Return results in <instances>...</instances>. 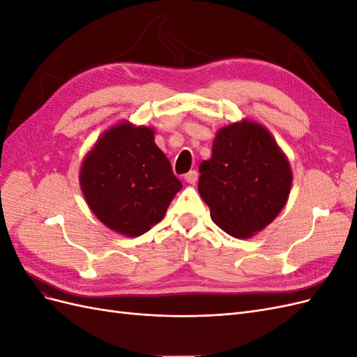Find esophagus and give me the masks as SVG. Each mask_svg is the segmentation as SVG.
I'll use <instances>...</instances> for the list:
<instances>
[{
    "instance_id": "1",
    "label": "esophagus",
    "mask_w": 357,
    "mask_h": 357,
    "mask_svg": "<svg viewBox=\"0 0 357 357\" xmlns=\"http://www.w3.org/2000/svg\"><path fill=\"white\" fill-rule=\"evenodd\" d=\"M185 180L189 183V185H195L198 180V171H195V169L189 171L188 174H185Z\"/></svg>"
}]
</instances>
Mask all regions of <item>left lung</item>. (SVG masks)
Listing matches in <instances>:
<instances>
[{
  "mask_svg": "<svg viewBox=\"0 0 357 357\" xmlns=\"http://www.w3.org/2000/svg\"><path fill=\"white\" fill-rule=\"evenodd\" d=\"M198 190L213 222L235 238L262 231L283 210L291 186L289 160L255 122L219 129L210 160L199 165Z\"/></svg>",
  "mask_w": 357,
  "mask_h": 357,
  "instance_id": "obj_1",
  "label": "left lung"
}]
</instances>
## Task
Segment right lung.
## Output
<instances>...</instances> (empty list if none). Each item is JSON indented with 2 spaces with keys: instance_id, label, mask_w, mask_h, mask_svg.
<instances>
[{
  "instance_id": "right-lung-1",
  "label": "right lung",
  "mask_w": 357,
  "mask_h": 357,
  "mask_svg": "<svg viewBox=\"0 0 357 357\" xmlns=\"http://www.w3.org/2000/svg\"><path fill=\"white\" fill-rule=\"evenodd\" d=\"M80 186L107 228L138 236L162 220L181 181L155 144L152 129L121 123L107 131L84 158Z\"/></svg>"
}]
</instances>
